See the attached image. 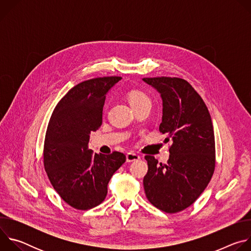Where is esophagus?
Wrapping results in <instances>:
<instances>
[{
	"mask_svg": "<svg viewBox=\"0 0 251 251\" xmlns=\"http://www.w3.org/2000/svg\"><path fill=\"white\" fill-rule=\"evenodd\" d=\"M126 159H127V162H134V161H138L140 160V156L138 154H135L133 152H129L127 153L126 155Z\"/></svg>",
	"mask_w": 251,
	"mask_h": 251,
	"instance_id": "obj_1",
	"label": "esophagus"
}]
</instances>
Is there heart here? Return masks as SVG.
I'll return each instance as SVG.
<instances>
[{"label": "heart", "instance_id": "1", "mask_svg": "<svg viewBox=\"0 0 251 251\" xmlns=\"http://www.w3.org/2000/svg\"><path fill=\"white\" fill-rule=\"evenodd\" d=\"M127 98L134 109H137L138 107L144 104H151V100L148 94L140 89L130 90L127 94Z\"/></svg>", "mask_w": 251, "mask_h": 251}]
</instances>
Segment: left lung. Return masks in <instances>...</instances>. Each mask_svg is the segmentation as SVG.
<instances>
[{"instance_id":"left-lung-1","label":"left lung","mask_w":251,"mask_h":251,"mask_svg":"<svg viewBox=\"0 0 251 251\" xmlns=\"http://www.w3.org/2000/svg\"><path fill=\"white\" fill-rule=\"evenodd\" d=\"M160 93L163 117L159 130L172 139L167 164L145 156L148 172L143 180L148 201L175 213L192 205L201 195L216 167V143L211 118L202 98L185 79L143 78Z\"/></svg>"}]
</instances>
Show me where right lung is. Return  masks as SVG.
I'll use <instances>...</instances> for the list:
<instances>
[{
  "instance_id": "add662e5",
  "label": "right lung",
  "mask_w": 251,
  "mask_h": 251,
  "mask_svg": "<svg viewBox=\"0 0 251 251\" xmlns=\"http://www.w3.org/2000/svg\"><path fill=\"white\" fill-rule=\"evenodd\" d=\"M120 76L82 81L56 104L44 145V166L59 197L79 210L93 208L106 198L113 174L125 163L120 152L96 154L88 149L89 134L102 124L106 93Z\"/></svg>"
}]
</instances>
